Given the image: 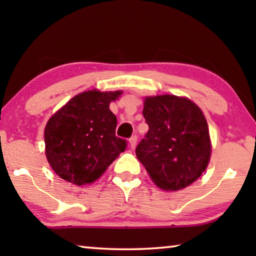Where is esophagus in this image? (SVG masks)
Here are the masks:
<instances>
[{
	"label": "esophagus",
	"mask_w": 256,
	"mask_h": 256,
	"mask_svg": "<svg viewBox=\"0 0 256 256\" xmlns=\"http://www.w3.org/2000/svg\"><path fill=\"white\" fill-rule=\"evenodd\" d=\"M128 142H130V146H131V148H132V149H133V148H136V142H138V138H136V136H132L131 138H130Z\"/></svg>",
	"instance_id": "obj_1"
}]
</instances>
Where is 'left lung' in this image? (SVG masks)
Instances as JSON below:
<instances>
[{
	"instance_id": "1",
	"label": "left lung",
	"mask_w": 256,
	"mask_h": 256,
	"mask_svg": "<svg viewBox=\"0 0 256 256\" xmlns=\"http://www.w3.org/2000/svg\"><path fill=\"white\" fill-rule=\"evenodd\" d=\"M144 116L149 131L136 157L159 188L178 190L206 170L211 140L204 114L196 102L175 94L146 96Z\"/></svg>"
}]
</instances>
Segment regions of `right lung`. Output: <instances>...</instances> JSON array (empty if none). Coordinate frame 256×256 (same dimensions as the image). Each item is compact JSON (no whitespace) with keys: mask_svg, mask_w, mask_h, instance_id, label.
<instances>
[{"mask_svg":"<svg viewBox=\"0 0 256 256\" xmlns=\"http://www.w3.org/2000/svg\"><path fill=\"white\" fill-rule=\"evenodd\" d=\"M122 94L84 92L47 120L45 154L60 178L78 186L92 184L126 148V141L115 136L118 120L110 110Z\"/></svg>","mask_w":256,"mask_h":256,"instance_id":"obj_1","label":"right lung"}]
</instances>
